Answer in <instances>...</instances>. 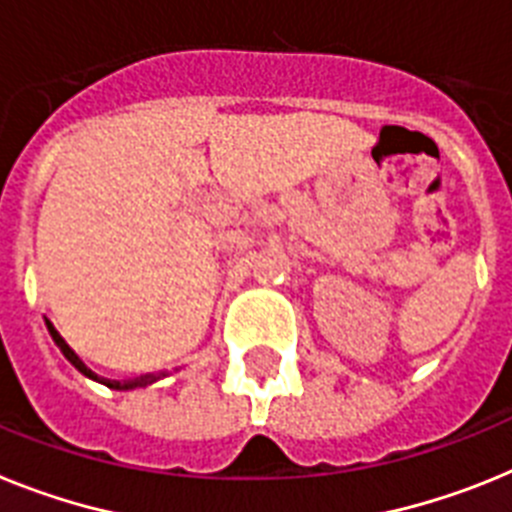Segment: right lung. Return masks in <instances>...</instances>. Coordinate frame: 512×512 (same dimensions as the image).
Instances as JSON below:
<instances>
[{"label": "right lung", "mask_w": 512, "mask_h": 512, "mask_svg": "<svg viewBox=\"0 0 512 512\" xmlns=\"http://www.w3.org/2000/svg\"><path fill=\"white\" fill-rule=\"evenodd\" d=\"M48 330H51V337H53V342H56V345H59L61 348V353L66 355V358H69V363L74 368H79V371L84 373V376H90V379H95V381H102V384L105 386H110V389H121V391H126V389H136V386H146V384H151V381H154V376H136V379H128V381H110V379H97L95 373L90 371V368L84 366L82 361H79V355L74 353V350L69 348V345H66V340L64 337L59 335V332L53 330V324H48Z\"/></svg>", "instance_id": "1"}]
</instances>
